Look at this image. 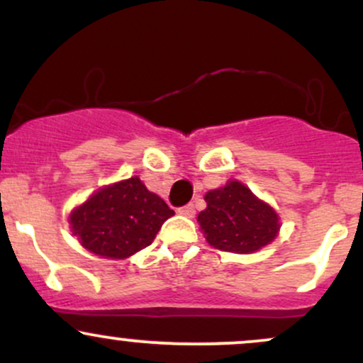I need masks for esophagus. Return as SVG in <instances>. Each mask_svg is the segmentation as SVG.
I'll return each mask as SVG.
<instances>
[{"instance_id":"1","label":"esophagus","mask_w":363,"mask_h":363,"mask_svg":"<svg viewBox=\"0 0 363 363\" xmlns=\"http://www.w3.org/2000/svg\"><path fill=\"white\" fill-rule=\"evenodd\" d=\"M177 213L182 215V216H187V218H193L194 213H196L194 205H193V203H189V205L181 206V208H179V210H177Z\"/></svg>"}]
</instances>
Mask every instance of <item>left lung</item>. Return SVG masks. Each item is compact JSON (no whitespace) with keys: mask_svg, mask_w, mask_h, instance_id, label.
<instances>
[{"mask_svg":"<svg viewBox=\"0 0 363 363\" xmlns=\"http://www.w3.org/2000/svg\"><path fill=\"white\" fill-rule=\"evenodd\" d=\"M205 201L206 210L198 215L199 227L208 244L220 251L256 252L273 242L280 230L277 211L239 181L208 191Z\"/></svg>","mask_w":363,"mask_h":363,"instance_id":"8db88e82","label":"left lung"}]
</instances>
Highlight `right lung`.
Here are the masks:
<instances>
[{
	"label": "right lung",
	"instance_id": "1",
	"mask_svg": "<svg viewBox=\"0 0 363 363\" xmlns=\"http://www.w3.org/2000/svg\"><path fill=\"white\" fill-rule=\"evenodd\" d=\"M174 215L140 177L99 189L69 215L73 235L86 251L106 259H126L150 245Z\"/></svg>",
	"mask_w": 363,
	"mask_h": 363
}]
</instances>
